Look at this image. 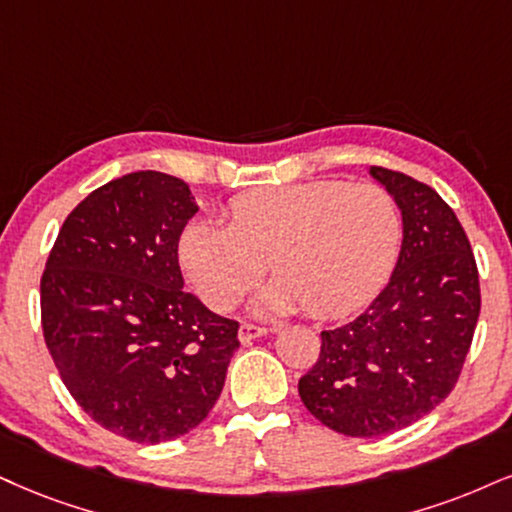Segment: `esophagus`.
<instances>
[{
	"label": "esophagus",
	"mask_w": 512,
	"mask_h": 512,
	"mask_svg": "<svg viewBox=\"0 0 512 512\" xmlns=\"http://www.w3.org/2000/svg\"><path fill=\"white\" fill-rule=\"evenodd\" d=\"M266 334H268V327H261V325H254V323L239 325V342H242V344H249L251 339L266 337Z\"/></svg>",
	"instance_id": "esophagus-1"
}]
</instances>
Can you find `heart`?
<instances>
[{
	"mask_svg": "<svg viewBox=\"0 0 512 512\" xmlns=\"http://www.w3.org/2000/svg\"><path fill=\"white\" fill-rule=\"evenodd\" d=\"M225 216L227 225L194 220L178 246L189 282L220 313L270 266L275 277L256 299L258 308L287 313L306 306L315 318L344 315L380 292L399 256V204L372 182L254 189L232 199Z\"/></svg>",
	"mask_w": 512,
	"mask_h": 512,
	"instance_id": "heart-1",
	"label": "heart"
}]
</instances>
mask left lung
Here are the masks:
<instances>
[{
  "label": "left lung",
  "mask_w": 512,
  "mask_h": 512,
  "mask_svg": "<svg viewBox=\"0 0 512 512\" xmlns=\"http://www.w3.org/2000/svg\"><path fill=\"white\" fill-rule=\"evenodd\" d=\"M401 208L403 242L389 285L356 320L323 330L299 396L325 427L382 437L413 425L456 387L479 306V275L453 208L425 182L370 166Z\"/></svg>",
  "instance_id": "left-lung-1"
}]
</instances>
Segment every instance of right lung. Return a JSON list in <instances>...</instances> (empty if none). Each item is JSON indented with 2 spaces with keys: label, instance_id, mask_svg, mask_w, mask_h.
I'll return each mask as SVG.
<instances>
[{
  "label": "right lung",
  "instance_id": "obj_1",
  "mask_svg": "<svg viewBox=\"0 0 512 512\" xmlns=\"http://www.w3.org/2000/svg\"><path fill=\"white\" fill-rule=\"evenodd\" d=\"M197 211L180 178L123 175L68 213L42 273V332L63 384L137 444L194 430L239 349L237 320L182 289L178 244Z\"/></svg>",
  "mask_w": 512,
  "mask_h": 512
}]
</instances>
